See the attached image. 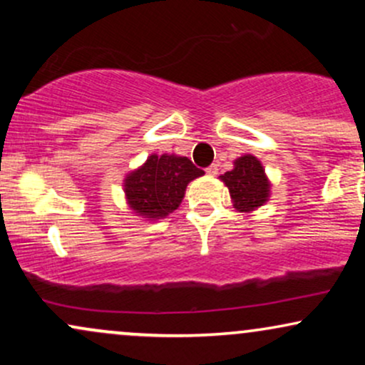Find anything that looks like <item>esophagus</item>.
I'll list each match as a JSON object with an SVG mask.
<instances>
[{"mask_svg":"<svg viewBox=\"0 0 365 365\" xmlns=\"http://www.w3.org/2000/svg\"><path fill=\"white\" fill-rule=\"evenodd\" d=\"M206 173L209 175V177H216V175H217V165L209 166V168L206 170Z\"/></svg>","mask_w":365,"mask_h":365,"instance_id":"34e87169","label":"esophagus"}]
</instances>
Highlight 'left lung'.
I'll list each match as a JSON object with an SVG mask.
<instances>
[{"label":"left lung","mask_w":365,"mask_h":365,"mask_svg":"<svg viewBox=\"0 0 365 365\" xmlns=\"http://www.w3.org/2000/svg\"><path fill=\"white\" fill-rule=\"evenodd\" d=\"M221 182L228 187L233 207L240 212H250L269 200L271 182L262 163L252 154H244L233 161V170L221 175Z\"/></svg>","instance_id":"1"}]
</instances>
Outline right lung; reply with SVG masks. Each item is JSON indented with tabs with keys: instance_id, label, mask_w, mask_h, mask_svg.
Here are the masks:
<instances>
[{
	"instance_id": "obj_1",
	"label": "right lung",
	"mask_w": 365,
	"mask_h": 365,
	"mask_svg": "<svg viewBox=\"0 0 365 365\" xmlns=\"http://www.w3.org/2000/svg\"><path fill=\"white\" fill-rule=\"evenodd\" d=\"M202 175L204 171L185 156L150 154L144 165L125 177V200L135 216L148 221L163 220L182 204L188 183Z\"/></svg>"
}]
</instances>
